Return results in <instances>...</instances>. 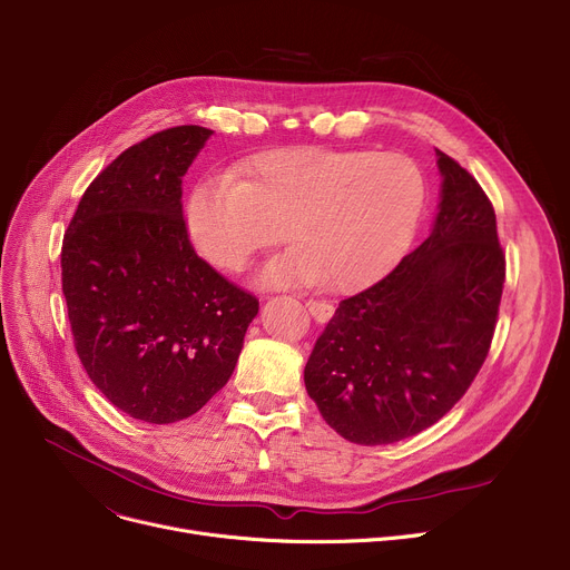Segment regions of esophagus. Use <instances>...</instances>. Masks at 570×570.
Masks as SVG:
<instances>
[{
    "label": "esophagus",
    "instance_id": "1",
    "mask_svg": "<svg viewBox=\"0 0 570 570\" xmlns=\"http://www.w3.org/2000/svg\"><path fill=\"white\" fill-rule=\"evenodd\" d=\"M307 312L318 321V323H325L330 316H332V305H327V302H318V299H307L305 302Z\"/></svg>",
    "mask_w": 570,
    "mask_h": 570
}]
</instances>
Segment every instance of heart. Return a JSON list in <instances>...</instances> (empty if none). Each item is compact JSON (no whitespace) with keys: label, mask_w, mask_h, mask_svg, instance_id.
<instances>
[{"label":"heart","mask_w":570,"mask_h":570,"mask_svg":"<svg viewBox=\"0 0 570 570\" xmlns=\"http://www.w3.org/2000/svg\"><path fill=\"white\" fill-rule=\"evenodd\" d=\"M426 199L410 158L325 146H282L195 185L185 226L195 249L222 273L254 254L297 243L265 265L263 284L357 291L381 279L412 240Z\"/></svg>","instance_id":"heart-1"}]
</instances>
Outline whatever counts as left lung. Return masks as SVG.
<instances>
[{
    "mask_svg": "<svg viewBox=\"0 0 570 570\" xmlns=\"http://www.w3.org/2000/svg\"><path fill=\"white\" fill-rule=\"evenodd\" d=\"M438 167L433 234L387 277L338 302L305 366L323 420L355 444H392L442 420L495 334L507 279L495 208L442 150Z\"/></svg>",
    "mask_w": 570,
    "mask_h": 570,
    "instance_id": "8db88e82",
    "label": "left lung"
}]
</instances>
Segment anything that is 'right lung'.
<instances>
[{"label":"right lung","instance_id":"obj_1","mask_svg":"<svg viewBox=\"0 0 570 570\" xmlns=\"http://www.w3.org/2000/svg\"><path fill=\"white\" fill-rule=\"evenodd\" d=\"M213 130L176 126L111 160L61 245L72 344L109 403L148 424L202 410L229 381L258 297L189 240L183 176Z\"/></svg>","mask_w":570,"mask_h":570}]
</instances>
